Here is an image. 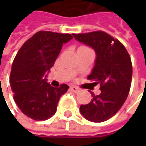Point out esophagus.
<instances>
[{"mask_svg": "<svg viewBox=\"0 0 146 146\" xmlns=\"http://www.w3.org/2000/svg\"><path fill=\"white\" fill-rule=\"evenodd\" d=\"M70 90L74 92V93H78L79 91H80V89H78V87H76V86H71L70 87Z\"/></svg>", "mask_w": 146, "mask_h": 146, "instance_id": "1", "label": "esophagus"}]
</instances>
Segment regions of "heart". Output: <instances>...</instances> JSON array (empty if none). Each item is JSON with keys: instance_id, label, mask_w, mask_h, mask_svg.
I'll list each match as a JSON object with an SVG mask.
<instances>
[{"instance_id": "1", "label": "heart", "mask_w": 146, "mask_h": 146, "mask_svg": "<svg viewBox=\"0 0 146 146\" xmlns=\"http://www.w3.org/2000/svg\"><path fill=\"white\" fill-rule=\"evenodd\" d=\"M82 47H84V46H82Z\"/></svg>"}]
</instances>
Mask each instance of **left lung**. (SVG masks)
Segmentation results:
<instances>
[{
	"label": "left lung",
	"instance_id": "obj_1",
	"mask_svg": "<svg viewBox=\"0 0 146 146\" xmlns=\"http://www.w3.org/2000/svg\"><path fill=\"white\" fill-rule=\"evenodd\" d=\"M76 40L90 46L96 54L95 66L88 78L100 84L101 94L87 105L80 106L81 114L89 121L102 123L113 117L126 101L132 80V62L126 48L103 31L73 35Z\"/></svg>",
	"mask_w": 146,
	"mask_h": 146
}]
</instances>
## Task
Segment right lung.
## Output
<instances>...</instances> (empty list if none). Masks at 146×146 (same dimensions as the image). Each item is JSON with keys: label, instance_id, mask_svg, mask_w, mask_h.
<instances>
[{"label": "right lung", "instance_id": "1", "mask_svg": "<svg viewBox=\"0 0 146 146\" xmlns=\"http://www.w3.org/2000/svg\"><path fill=\"white\" fill-rule=\"evenodd\" d=\"M73 39L69 34L40 31L18 50L13 62L10 85L14 101L27 117L41 121L56 111L60 97L69 86L54 88L47 83V74L59 56L62 44Z\"/></svg>", "mask_w": 146, "mask_h": 146}]
</instances>
